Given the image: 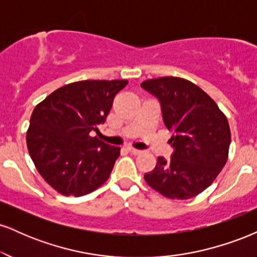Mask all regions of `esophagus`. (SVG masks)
Instances as JSON below:
<instances>
[{
    "label": "esophagus",
    "mask_w": 257,
    "mask_h": 257,
    "mask_svg": "<svg viewBox=\"0 0 257 257\" xmlns=\"http://www.w3.org/2000/svg\"><path fill=\"white\" fill-rule=\"evenodd\" d=\"M126 150H128V151L131 152V153H133V155H140V153H143V151H141V150L134 149V147H131V146L126 147Z\"/></svg>",
    "instance_id": "esophagus-1"
}]
</instances>
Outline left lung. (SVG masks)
<instances>
[{
  "mask_svg": "<svg viewBox=\"0 0 257 257\" xmlns=\"http://www.w3.org/2000/svg\"><path fill=\"white\" fill-rule=\"evenodd\" d=\"M141 87L161 102L174 149L170 159L158 157L145 181L167 198H192L213 184L225 167L231 144L228 120L216 102L187 79L153 78Z\"/></svg>",
  "mask_w": 257,
  "mask_h": 257,
  "instance_id": "left-lung-1",
  "label": "left lung"
}]
</instances>
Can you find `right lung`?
<instances>
[{
    "label": "right lung",
    "mask_w": 257,
    "mask_h": 257,
    "mask_svg": "<svg viewBox=\"0 0 257 257\" xmlns=\"http://www.w3.org/2000/svg\"><path fill=\"white\" fill-rule=\"evenodd\" d=\"M128 81H79L40 102L30 118L26 144L38 173L64 196H84L108 179L119 147L91 137Z\"/></svg>",
    "instance_id": "add662e5"
}]
</instances>
